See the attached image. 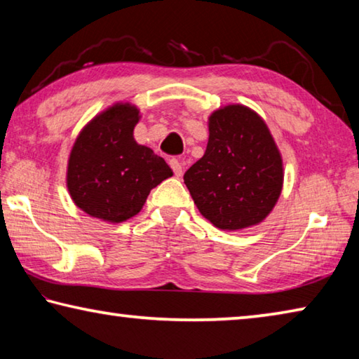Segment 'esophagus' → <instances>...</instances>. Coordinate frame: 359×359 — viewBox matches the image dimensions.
Returning a JSON list of instances; mask_svg holds the SVG:
<instances>
[{"mask_svg":"<svg viewBox=\"0 0 359 359\" xmlns=\"http://www.w3.org/2000/svg\"><path fill=\"white\" fill-rule=\"evenodd\" d=\"M169 165H171L174 174L177 175V177H180V175H182V171H184V165H182V161H179L177 158H172V160L169 161Z\"/></svg>","mask_w":359,"mask_h":359,"instance_id":"obj_1","label":"esophagus"}]
</instances>
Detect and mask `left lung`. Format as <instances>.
Returning <instances> with one entry per match:
<instances>
[{
    "mask_svg": "<svg viewBox=\"0 0 359 359\" xmlns=\"http://www.w3.org/2000/svg\"><path fill=\"white\" fill-rule=\"evenodd\" d=\"M209 141L201 160L184 175L204 218L223 231L264 222L280 198L283 160L266 121L244 104L209 115Z\"/></svg>",
    "mask_w": 359,
    "mask_h": 359,
    "instance_id": "1",
    "label": "left lung"
}]
</instances>
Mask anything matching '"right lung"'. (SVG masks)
<instances>
[{"mask_svg": "<svg viewBox=\"0 0 359 359\" xmlns=\"http://www.w3.org/2000/svg\"><path fill=\"white\" fill-rule=\"evenodd\" d=\"M141 111L115 102L79 133L66 168V187L79 209L107 223H121L142 210L151 188L172 177V169L150 147L136 142Z\"/></svg>", "mask_w": 359, "mask_h": 359, "instance_id": "1", "label": "right lung"}]
</instances>
